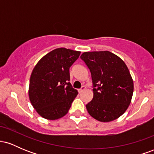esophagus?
<instances>
[{
    "instance_id": "34e87169",
    "label": "esophagus",
    "mask_w": 154,
    "mask_h": 154,
    "mask_svg": "<svg viewBox=\"0 0 154 154\" xmlns=\"http://www.w3.org/2000/svg\"><path fill=\"white\" fill-rule=\"evenodd\" d=\"M85 86H82V87L80 89H79V90H78V92H79V93H82V92L83 91H85Z\"/></svg>"
}]
</instances>
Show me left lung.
I'll list each match as a JSON object with an SVG mask.
<instances>
[{
  "label": "left lung",
  "instance_id": "8db88e82",
  "mask_svg": "<svg viewBox=\"0 0 154 154\" xmlns=\"http://www.w3.org/2000/svg\"><path fill=\"white\" fill-rule=\"evenodd\" d=\"M80 58L91 73L93 98L86 105L92 117L114 121L126 111L133 94V79L122 59L108 51L85 52Z\"/></svg>",
  "mask_w": 154,
  "mask_h": 154
}]
</instances>
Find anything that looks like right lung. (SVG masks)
I'll use <instances>...</instances> for the list:
<instances>
[{
    "label": "right lung",
    "mask_w": 154,
    "mask_h": 154,
    "mask_svg": "<svg viewBox=\"0 0 154 154\" xmlns=\"http://www.w3.org/2000/svg\"><path fill=\"white\" fill-rule=\"evenodd\" d=\"M80 51L64 48L53 50L40 59L32 72L29 98L40 116L56 120L68 113L78 92L69 82V68Z\"/></svg>",
    "instance_id": "right-lung-1"
}]
</instances>
